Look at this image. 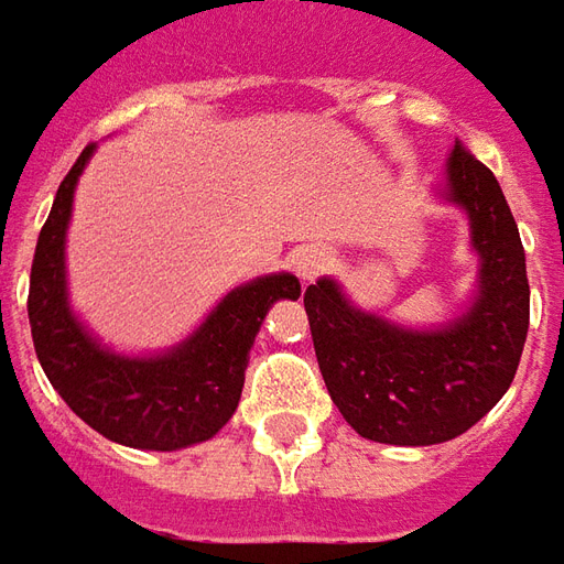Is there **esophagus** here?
Masks as SVG:
<instances>
[{
	"label": "esophagus",
	"instance_id": "1",
	"mask_svg": "<svg viewBox=\"0 0 564 564\" xmlns=\"http://www.w3.org/2000/svg\"><path fill=\"white\" fill-rule=\"evenodd\" d=\"M329 265H333V253H329L326 247H302V250L293 256V271L305 283L317 281Z\"/></svg>",
	"mask_w": 564,
	"mask_h": 564
}]
</instances>
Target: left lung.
<instances>
[{
    "mask_svg": "<svg viewBox=\"0 0 564 564\" xmlns=\"http://www.w3.org/2000/svg\"><path fill=\"white\" fill-rule=\"evenodd\" d=\"M446 200L467 210L479 256L470 311L440 329H405L350 305L321 278L305 290L326 391L372 443L433 446L470 431L501 400L529 336V274L519 228L495 173L455 143Z\"/></svg>",
    "mask_w": 564,
    "mask_h": 564,
    "instance_id": "1",
    "label": "left lung"
}]
</instances>
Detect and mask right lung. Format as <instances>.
<instances>
[{
    "mask_svg": "<svg viewBox=\"0 0 564 564\" xmlns=\"http://www.w3.org/2000/svg\"><path fill=\"white\" fill-rule=\"evenodd\" d=\"M94 149L63 176L39 231L26 299L35 357L66 405L106 440L152 452L195 446L235 415L259 326L278 299H299L302 286L286 271L243 283L167 354L121 357L100 348L66 299V226Z\"/></svg>",
    "mask_w": 564,
    "mask_h": 564,
    "instance_id": "obj_1",
    "label": "right lung"
}]
</instances>
